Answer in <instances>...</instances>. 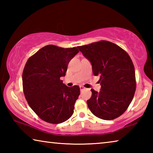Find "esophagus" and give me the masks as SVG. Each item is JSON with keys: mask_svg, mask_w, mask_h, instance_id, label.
I'll return each mask as SVG.
<instances>
[{"mask_svg": "<svg viewBox=\"0 0 153 153\" xmlns=\"http://www.w3.org/2000/svg\"><path fill=\"white\" fill-rule=\"evenodd\" d=\"M79 89H80V91H82V90H84L86 89V88H84V86H79Z\"/></svg>", "mask_w": 153, "mask_h": 153, "instance_id": "34e87169", "label": "esophagus"}]
</instances>
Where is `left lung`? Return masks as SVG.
I'll use <instances>...</instances> for the list:
<instances>
[{"label":"left lung","mask_w":153,"mask_h":153,"mask_svg":"<svg viewBox=\"0 0 153 153\" xmlns=\"http://www.w3.org/2000/svg\"><path fill=\"white\" fill-rule=\"evenodd\" d=\"M92 64L93 74L100 76L99 92L91 89L88 107L97 117L111 120L125 112L136 91L135 69L126 52L115 44L102 40L77 46Z\"/></svg>","instance_id":"obj_1"}]
</instances>
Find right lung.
<instances>
[{"mask_svg": "<svg viewBox=\"0 0 153 153\" xmlns=\"http://www.w3.org/2000/svg\"><path fill=\"white\" fill-rule=\"evenodd\" d=\"M79 53L77 48L47 45L28 59L22 75L25 97L32 109L48 123H63L71 117L79 87L67 86L60 77Z\"/></svg>", "mask_w": 153, "mask_h": 153, "instance_id": "add662e5", "label": "right lung"}]
</instances>
